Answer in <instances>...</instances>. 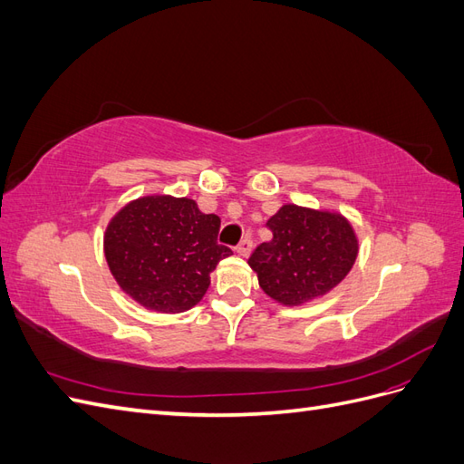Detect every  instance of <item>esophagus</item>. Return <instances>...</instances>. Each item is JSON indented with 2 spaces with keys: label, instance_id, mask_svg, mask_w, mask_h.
I'll list each match as a JSON object with an SVG mask.
<instances>
[{
  "label": "esophagus",
  "instance_id": "34e87169",
  "mask_svg": "<svg viewBox=\"0 0 464 464\" xmlns=\"http://www.w3.org/2000/svg\"><path fill=\"white\" fill-rule=\"evenodd\" d=\"M251 246H254V242H251V237H244V240H242L240 244H237L236 251H237V254H240L242 257H247L249 251H251Z\"/></svg>",
  "mask_w": 464,
  "mask_h": 464
}]
</instances>
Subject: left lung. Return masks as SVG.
I'll use <instances>...</instances> for the list:
<instances>
[{"label":"left lung","mask_w":464,"mask_h":464,"mask_svg":"<svg viewBox=\"0 0 464 464\" xmlns=\"http://www.w3.org/2000/svg\"><path fill=\"white\" fill-rule=\"evenodd\" d=\"M266 227L273 237L257 246L247 263L266 296L283 305L325 296L358 257V237L341 213L283 205Z\"/></svg>","instance_id":"obj_1"}]
</instances>
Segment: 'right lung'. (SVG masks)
I'll return each mask as SVG.
<instances>
[{
    "label": "right lung",
    "mask_w": 464,
    "mask_h": 464,
    "mask_svg": "<svg viewBox=\"0 0 464 464\" xmlns=\"http://www.w3.org/2000/svg\"><path fill=\"white\" fill-rule=\"evenodd\" d=\"M220 218L172 195L120 208L104 232V256L120 288L147 310L181 314L199 304L210 273L232 249L217 242Z\"/></svg>",
    "instance_id": "1"
}]
</instances>
